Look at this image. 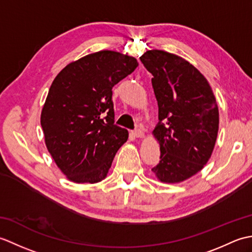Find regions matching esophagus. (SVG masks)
<instances>
[{"mask_svg":"<svg viewBox=\"0 0 252 252\" xmlns=\"http://www.w3.org/2000/svg\"><path fill=\"white\" fill-rule=\"evenodd\" d=\"M132 134L135 137H143L144 136V132L141 129H135L134 131H132Z\"/></svg>","mask_w":252,"mask_h":252,"instance_id":"obj_1","label":"esophagus"}]
</instances>
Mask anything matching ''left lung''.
I'll return each mask as SVG.
<instances>
[{
	"instance_id": "8db88e82",
	"label": "left lung",
	"mask_w": 252,
	"mask_h": 252,
	"mask_svg": "<svg viewBox=\"0 0 252 252\" xmlns=\"http://www.w3.org/2000/svg\"><path fill=\"white\" fill-rule=\"evenodd\" d=\"M153 74L158 103L154 135L160 144V161L154 173L164 183H179L203 168L218 136L219 109L207 79L183 58L152 50L141 56Z\"/></svg>"
}]
</instances>
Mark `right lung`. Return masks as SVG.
Returning <instances> with one entry per match:
<instances>
[{"label": "right lung", "mask_w": 252, "mask_h": 252, "mask_svg": "<svg viewBox=\"0 0 252 252\" xmlns=\"http://www.w3.org/2000/svg\"><path fill=\"white\" fill-rule=\"evenodd\" d=\"M134 57L99 51L69 63L53 81L41 114L45 144L76 183H97L129 133L115 125L112 88L135 70Z\"/></svg>", "instance_id": "1"}]
</instances>
